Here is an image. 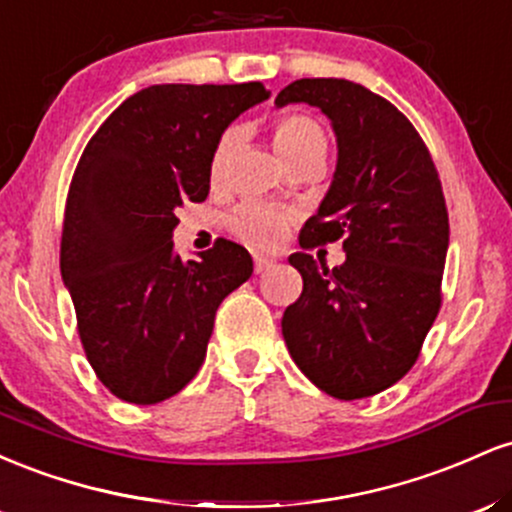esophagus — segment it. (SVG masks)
Wrapping results in <instances>:
<instances>
[{"label": "esophagus", "instance_id": "obj_1", "mask_svg": "<svg viewBox=\"0 0 512 512\" xmlns=\"http://www.w3.org/2000/svg\"><path fill=\"white\" fill-rule=\"evenodd\" d=\"M269 267H274V260L272 257H264V255H255V272L262 274L267 272Z\"/></svg>", "mask_w": 512, "mask_h": 512}]
</instances>
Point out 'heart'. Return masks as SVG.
I'll return each instance as SVG.
<instances>
[{
  "label": "heart",
  "instance_id": "1",
  "mask_svg": "<svg viewBox=\"0 0 512 512\" xmlns=\"http://www.w3.org/2000/svg\"><path fill=\"white\" fill-rule=\"evenodd\" d=\"M240 139L238 129H226L221 134L219 144H216L214 156H211V178L219 180L226 173L228 161H231L233 151H236ZM272 142L276 154L284 158L289 166H296L301 161H310V158H322L325 161L327 154V134L313 117L305 115H284L274 122L272 129ZM233 231L240 238L248 240L250 245L257 248H269L276 245L281 236L286 233L289 226V214L274 207H264L257 202H245L238 207L231 219Z\"/></svg>",
  "mask_w": 512,
  "mask_h": 512
}]
</instances>
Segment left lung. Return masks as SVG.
<instances>
[{"label":"left lung","mask_w":512,"mask_h":512,"mask_svg":"<svg viewBox=\"0 0 512 512\" xmlns=\"http://www.w3.org/2000/svg\"><path fill=\"white\" fill-rule=\"evenodd\" d=\"M274 103H308L330 120L337 168L301 248L342 240L346 252L334 269L308 252L289 257L303 293L281 334L322 392L378 395L409 373L440 310L450 226L438 170L407 117L354 81L298 79Z\"/></svg>","instance_id":"obj_1"}]
</instances>
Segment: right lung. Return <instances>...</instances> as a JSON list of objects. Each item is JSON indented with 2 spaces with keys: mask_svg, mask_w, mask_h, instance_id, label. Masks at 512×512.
<instances>
[{
  "mask_svg": "<svg viewBox=\"0 0 512 512\" xmlns=\"http://www.w3.org/2000/svg\"><path fill=\"white\" fill-rule=\"evenodd\" d=\"M267 98L260 81L142 88L81 154L64 211L62 281L88 363L125 402L178 395L202 368L221 301L250 279L243 245L221 238L182 262L173 228L175 209L207 199L226 127Z\"/></svg>",
  "mask_w": 512,
  "mask_h": 512,
  "instance_id": "obj_1",
  "label": "right lung"
}]
</instances>
